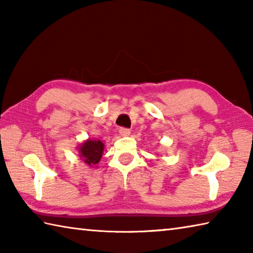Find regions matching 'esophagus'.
Listing matches in <instances>:
<instances>
[{"mask_svg":"<svg viewBox=\"0 0 253 253\" xmlns=\"http://www.w3.org/2000/svg\"><path fill=\"white\" fill-rule=\"evenodd\" d=\"M120 133H121L122 136L125 137V136H128V135H129V133H130V130L128 129V128H124V127H122L121 129H120Z\"/></svg>","mask_w":253,"mask_h":253,"instance_id":"esophagus-1","label":"esophagus"}]
</instances>
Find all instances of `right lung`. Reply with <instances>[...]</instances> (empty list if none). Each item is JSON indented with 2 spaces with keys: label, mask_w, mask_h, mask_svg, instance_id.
Returning <instances> with one entry per match:
<instances>
[{
  "label": "right lung",
  "mask_w": 253,
  "mask_h": 253,
  "mask_svg": "<svg viewBox=\"0 0 253 253\" xmlns=\"http://www.w3.org/2000/svg\"><path fill=\"white\" fill-rule=\"evenodd\" d=\"M103 151L104 143L98 139H87L79 147L81 159L90 167H95L100 162Z\"/></svg>",
  "instance_id": "obj_1"
}]
</instances>
